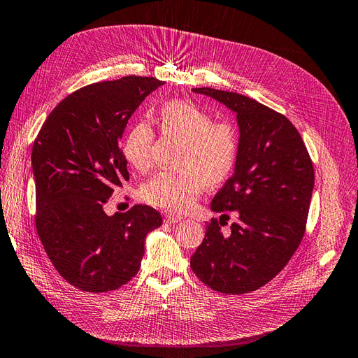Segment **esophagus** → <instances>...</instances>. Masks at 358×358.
Here are the masks:
<instances>
[{"mask_svg":"<svg viewBox=\"0 0 358 358\" xmlns=\"http://www.w3.org/2000/svg\"><path fill=\"white\" fill-rule=\"evenodd\" d=\"M183 220V216H180L179 213H175V212H167L166 216H164V221L169 222V224H175V222H179Z\"/></svg>","mask_w":358,"mask_h":358,"instance_id":"1","label":"esophagus"}]
</instances>
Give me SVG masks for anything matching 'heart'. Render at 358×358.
Instances as JSON below:
<instances>
[{"label":"heart","mask_w":358,"mask_h":358,"mask_svg":"<svg viewBox=\"0 0 358 358\" xmlns=\"http://www.w3.org/2000/svg\"><path fill=\"white\" fill-rule=\"evenodd\" d=\"M161 133L180 138L175 170H164L149 179L142 196L158 208L183 212L197 203L209 185L229 178L239 157V136L227 122H213L212 116L185 100H170L161 106ZM155 133L148 122H137L127 133L122 152L138 171L152 166Z\"/></svg>","instance_id":"obj_1"}]
</instances>
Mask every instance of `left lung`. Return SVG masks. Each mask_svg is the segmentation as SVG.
Here are the masks:
<instances>
[{
  "instance_id": "obj_1",
  "label": "left lung",
  "mask_w": 358,
  "mask_h": 358,
  "mask_svg": "<svg viewBox=\"0 0 358 358\" xmlns=\"http://www.w3.org/2000/svg\"><path fill=\"white\" fill-rule=\"evenodd\" d=\"M237 115L239 157L234 175L216 192L210 208L224 213L206 225L191 268L203 284L224 294L258 289L282 270L306 229L313 166L289 119L249 96L194 88ZM227 211L238 215L225 234Z\"/></svg>"
}]
</instances>
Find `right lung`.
<instances>
[{
	"mask_svg": "<svg viewBox=\"0 0 358 358\" xmlns=\"http://www.w3.org/2000/svg\"><path fill=\"white\" fill-rule=\"evenodd\" d=\"M162 85L125 76L83 86L50 112L34 140L36 229L53 267L82 291L127 284L140 268L146 234L162 224L145 204L104 212L115 188L129 179L121 149L128 119Z\"/></svg>",
	"mask_w": 358,
	"mask_h": 358,
	"instance_id": "1",
	"label": "right lung"
}]
</instances>
